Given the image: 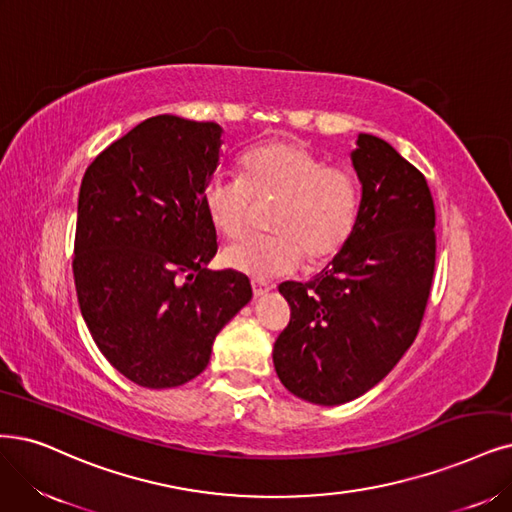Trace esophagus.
<instances>
[{"label": "esophagus", "instance_id": "1", "mask_svg": "<svg viewBox=\"0 0 512 512\" xmlns=\"http://www.w3.org/2000/svg\"><path fill=\"white\" fill-rule=\"evenodd\" d=\"M251 285H253V295H255V297L266 295V293L272 289L270 282H266V280H259V278H253V280H251Z\"/></svg>", "mask_w": 512, "mask_h": 512}]
</instances>
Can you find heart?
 Instances as JSON below:
<instances>
[{
  "label": "heart",
  "mask_w": 512,
  "mask_h": 512,
  "mask_svg": "<svg viewBox=\"0 0 512 512\" xmlns=\"http://www.w3.org/2000/svg\"><path fill=\"white\" fill-rule=\"evenodd\" d=\"M270 236L230 246L223 263L259 280L295 270L301 259L318 268L350 240L358 219V185L342 168L306 145L270 139L246 149L238 179L213 177L202 189V208L227 240H238L253 221L255 204H272Z\"/></svg>",
  "instance_id": "1"
}]
</instances>
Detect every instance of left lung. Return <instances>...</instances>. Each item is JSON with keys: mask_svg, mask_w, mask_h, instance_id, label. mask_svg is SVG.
Here are the masks:
<instances>
[{"mask_svg": "<svg viewBox=\"0 0 512 512\" xmlns=\"http://www.w3.org/2000/svg\"><path fill=\"white\" fill-rule=\"evenodd\" d=\"M352 164L363 183L346 246L314 280L282 282L291 320L274 344L289 392L342 405L371 390L413 344L437 261L426 177L384 139L358 135Z\"/></svg>", "mask_w": 512, "mask_h": 512, "instance_id": "left-lung-1", "label": "left lung"}]
</instances>
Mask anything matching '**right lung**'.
Masks as SVG:
<instances>
[{
  "instance_id": "add662e5",
  "label": "right lung",
  "mask_w": 512,
  "mask_h": 512,
  "mask_svg": "<svg viewBox=\"0 0 512 512\" xmlns=\"http://www.w3.org/2000/svg\"><path fill=\"white\" fill-rule=\"evenodd\" d=\"M221 126L177 116L141 122L86 168L73 280L107 361L143 388L200 375L217 333L253 297L236 270L213 272L217 232L202 189L219 164Z\"/></svg>"
}]
</instances>
